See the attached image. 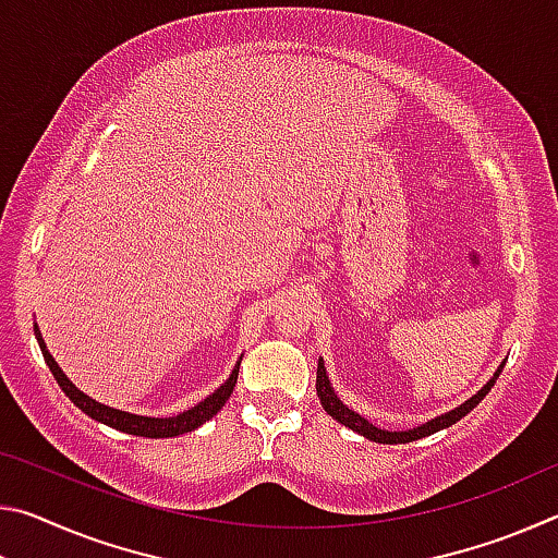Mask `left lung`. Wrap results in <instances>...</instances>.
I'll use <instances>...</instances> for the list:
<instances>
[{
    "instance_id": "8db88e82",
    "label": "left lung",
    "mask_w": 558,
    "mask_h": 558,
    "mask_svg": "<svg viewBox=\"0 0 558 558\" xmlns=\"http://www.w3.org/2000/svg\"><path fill=\"white\" fill-rule=\"evenodd\" d=\"M502 366H505V364H502ZM502 366H499L493 379H489V381L483 386V389H480L475 396H472L470 401L458 405L456 411H450V413H446V415H438V418L428 421L426 426H418V428H413V430H399V433H396V430H381V428L372 426V423L366 421V418H362V415H359V413L349 411L347 405L337 399V393H335L332 386H329V379H327V372H325L323 359H319V364H317V396H319V401H323L325 411H327L329 415H332L335 421L344 423L347 428L362 433L364 438H369V440H374V442H389V446H391V442H411V440L426 438V436H430V433L442 430V428L452 426V423H458V421L462 418V415H468V413H470L472 409H475V405H477L480 401H483L485 396L489 393V389H493L495 381H497L499 372H502Z\"/></svg>"
}]
</instances>
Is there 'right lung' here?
<instances>
[{"instance_id":"1","label":"right lung","mask_w":558,"mask_h":558,"mask_svg":"<svg viewBox=\"0 0 558 558\" xmlns=\"http://www.w3.org/2000/svg\"><path fill=\"white\" fill-rule=\"evenodd\" d=\"M34 335L39 339V347H41V354L46 359V364H49V369L53 374L56 384L61 386L63 393L69 396V399L78 405L83 413H88L90 418H96L100 423H106L110 428H118L122 433H130V436H143V438H174V436H182V433H189L194 428H199L202 423H206L209 418H214L216 413L221 411V405L229 401V396L235 386V379H239V366L231 372L229 379L221 386V389H216L209 399H204L202 403H196L194 409H189L179 415H172V418H147V415H135V413H125V411H118V409H110V405H102L98 401H93L90 396H86L83 391L75 389V386L65 379V374L59 369V364L53 362V356L49 354V349H46L44 339L39 327L34 325Z\"/></svg>"}]
</instances>
